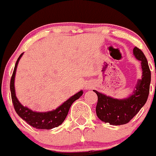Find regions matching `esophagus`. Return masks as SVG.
Returning <instances> with one entry per match:
<instances>
[{"label":"esophagus","mask_w":156,"mask_h":156,"mask_svg":"<svg viewBox=\"0 0 156 156\" xmlns=\"http://www.w3.org/2000/svg\"><path fill=\"white\" fill-rule=\"evenodd\" d=\"M91 88H92V86H91V85H86V89H91Z\"/></svg>","instance_id":"34e87169"}]
</instances>
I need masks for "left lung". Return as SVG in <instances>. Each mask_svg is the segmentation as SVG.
I'll return each instance as SVG.
<instances>
[{"mask_svg":"<svg viewBox=\"0 0 156 156\" xmlns=\"http://www.w3.org/2000/svg\"><path fill=\"white\" fill-rule=\"evenodd\" d=\"M133 55L141 61L142 79L139 80L136 89L128 98L118 99L93 90L98 95L96 115L101 121L112 125H122L129 121L140 112L147 101L151 83V72L147 59L137 47L133 48Z\"/></svg>","mask_w":156,"mask_h":156,"instance_id":"8db88e82","label":"left lung"}]
</instances>
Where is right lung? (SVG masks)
<instances>
[{
  "mask_svg": "<svg viewBox=\"0 0 156 156\" xmlns=\"http://www.w3.org/2000/svg\"><path fill=\"white\" fill-rule=\"evenodd\" d=\"M23 55V53H22L20 55L17 61H16L14 70H13V75H12L11 80H10V92H11L12 101H13V105L15 111L17 113V115L23 120H24L28 124H29L30 126L36 129L51 130V129L58 127L65 120L71 105L83 95V92L82 90L78 92L77 93H76L74 95L70 97L69 99H67L65 102L63 103L61 105L57 108L55 110L51 111V112H33L31 109L28 108L27 107L23 106L17 98H16L14 87V80L16 67H17L18 63H19L20 59Z\"/></svg>",
  "mask_w": 156,
  "mask_h": 156,
  "instance_id": "obj_1",
  "label": "right lung"
}]
</instances>
